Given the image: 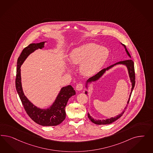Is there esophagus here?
Listing matches in <instances>:
<instances>
[{"instance_id":"esophagus-1","label":"esophagus","mask_w":153,"mask_h":153,"mask_svg":"<svg viewBox=\"0 0 153 153\" xmlns=\"http://www.w3.org/2000/svg\"><path fill=\"white\" fill-rule=\"evenodd\" d=\"M83 88V85L82 83H78L76 86V89L78 91H80Z\"/></svg>"}]
</instances>
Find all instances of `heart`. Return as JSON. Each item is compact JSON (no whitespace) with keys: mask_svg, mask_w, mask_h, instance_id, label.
I'll return each mask as SVG.
<instances>
[{"mask_svg":"<svg viewBox=\"0 0 153 153\" xmlns=\"http://www.w3.org/2000/svg\"><path fill=\"white\" fill-rule=\"evenodd\" d=\"M109 55V51L105 47L88 42L74 48L70 53L69 61L72 65H80L81 74L91 76L101 69Z\"/></svg>","mask_w":153,"mask_h":153,"instance_id":"obj_1","label":"heart"}]
</instances>
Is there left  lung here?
I'll use <instances>...</instances> for the list:
<instances>
[{
  "label": "left lung",
  "mask_w": 153,
  "mask_h": 153,
  "mask_svg": "<svg viewBox=\"0 0 153 153\" xmlns=\"http://www.w3.org/2000/svg\"><path fill=\"white\" fill-rule=\"evenodd\" d=\"M120 44L124 47L127 56H128L130 59H131V56H130V53L127 51V49H126V47L125 45H123V44H122L121 42H120ZM124 65L127 68V71H128V76H129V78H130V82H131L132 88H131V93H130V97H129V98H128V101L127 102V105L125 108L124 110L120 114H118L117 116H114V117L107 118L105 120H97L96 118H93L88 113V116L89 120H91L93 123L96 124V125H104L111 124V123L114 122V121L117 120L118 119H119L120 117L123 114L124 112L125 111L126 109V108L127 107V105H128V104L129 102V101H130V97H131L132 92L133 91V89L134 88V84H135V76H134V62L131 60V59H128V60L120 61V62H118V63H117L114 64V65H110V66H109L108 67H107L106 68H104V69L102 70V71H100L99 73H97V74L95 75V76H94L88 79V81L85 83V88H86L87 90H88V85H89L91 84L93 82H96L98 80H99L100 79L102 78V77L103 76V75L105 74V72L107 71L111 70L112 68L114 67L116 65ZM88 92L87 91H85V93L86 94H88Z\"/></svg>",
  "instance_id": "left-lung-1"
}]
</instances>
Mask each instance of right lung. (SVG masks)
Here are the masks:
<instances>
[{
  "label": "right lung",
  "mask_w": 153,
  "mask_h": 153,
  "mask_svg": "<svg viewBox=\"0 0 153 153\" xmlns=\"http://www.w3.org/2000/svg\"><path fill=\"white\" fill-rule=\"evenodd\" d=\"M45 42L46 41L30 44L22 51L17 60L16 88L25 111L35 123L43 126H55L60 124L65 118V109L67 102L70 97L76 95L72 86L67 85L62 87L51 105L46 108H41L34 105L25 96L21 81V65L31 54L39 49H43Z\"/></svg>",
  "instance_id": "right-lung-1"
}]
</instances>
